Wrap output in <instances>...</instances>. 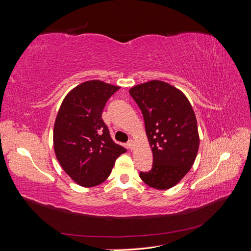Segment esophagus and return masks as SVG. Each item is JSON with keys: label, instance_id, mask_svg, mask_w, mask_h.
Here are the masks:
<instances>
[{"label": "esophagus", "instance_id": "34e87169", "mask_svg": "<svg viewBox=\"0 0 251 251\" xmlns=\"http://www.w3.org/2000/svg\"><path fill=\"white\" fill-rule=\"evenodd\" d=\"M126 144H127V148H128V149H130V150H133V149H134V147H135V141L131 139V140H128V141H127V143H126Z\"/></svg>", "mask_w": 251, "mask_h": 251}]
</instances>
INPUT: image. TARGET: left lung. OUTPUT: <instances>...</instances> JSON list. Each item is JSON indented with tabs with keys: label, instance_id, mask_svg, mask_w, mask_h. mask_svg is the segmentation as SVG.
Listing matches in <instances>:
<instances>
[{
	"label": "left lung",
	"instance_id": "obj_1",
	"mask_svg": "<svg viewBox=\"0 0 251 251\" xmlns=\"http://www.w3.org/2000/svg\"><path fill=\"white\" fill-rule=\"evenodd\" d=\"M140 108L153 169L140 173L141 180L156 189H169L183 179L198 154L200 138L191 102L178 88L153 79L130 89Z\"/></svg>",
	"mask_w": 251,
	"mask_h": 251
}]
</instances>
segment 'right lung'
I'll use <instances>...</instances> for the list:
<instances>
[{
  "mask_svg": "<svg viewBox=\"0 0 251 251\" xmlns=\"http://www.w3.org/2000/svg\"><path fill=\"white\" fill-rule=\"evenodd\" d=\"M120 87L101 80L79 83L60 104L53 147L60 166L75 183L93 187L108 179L115 160L126 151L111 138L101 113Z\"/></svg>",
  "mask_w": 251,
  "mask_h": 251,
  "instance_id": "add662e5",
  "label": "right lung"
}]
</instances>
